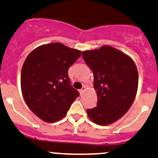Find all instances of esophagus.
I'll return each mask as SVG.
<instances>
[{"label":"esophagus","mask_w":158,"mask_h":158,"mask_svg":"<svg viewBox=\"0 0 158 158\" xmlns=\"http://www.w3.org/2000/svg\"><path fill=\"white\" fill-rule=\"evenodd\" d=\"M85 90H86V86L84 85L83 87H82V89H81L80 90H79V93H80V95H82V94H83L84 92H85Z\"/></svg>","instance_id":"34e87169"}]
</instances>
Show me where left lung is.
I'll return each mask as SVG.
<instances>
[{"instance_id":"8db88e82","label":"left lung","mask_w":158,"mask_h":158,"mask_svg":"<svg viewBox=\"0 0 158 158\" xmlns=\"http://www.w3.org/2000/svg\"><path fill=\"white\" fill-rule=\"evenodd\" d=\"M94 75L97 107L87 110L94 123L107 126L120 119L133 103L139 85L137 67L127 54L111 46L82 51Z\"/></svg>"}]
</instances>
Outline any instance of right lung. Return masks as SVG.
<instances>
[{"label": "right lung", "instance_id": "1", "mask_svg": "<svg viewBox=\"0 0 158 158\" xmlns=\"http://www.w3.org/2000/svg\"><path fill=\"white\" fill-rule=\"evenodd\" d=\"M80 55L81 51L55 42L36 48L25 60L20 78L23 98L44 122L65 117L79 95L69 84L68 69Z\"/></svg>", "mask_w": 158, "mask_h": 158}]
</instances>
